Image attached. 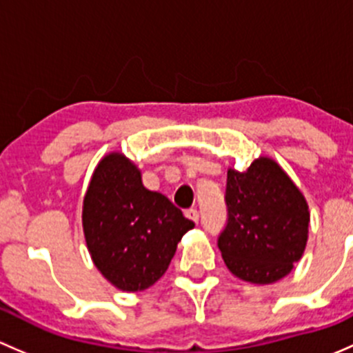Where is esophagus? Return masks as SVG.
<instances>
[{
	"label": "esophagus",
	"mask_w": 353,
	"mask_h": 353,
	"mask_svg": "<svg viewBox=\"0 0 353 353\" xmlns=\"http://www.w3.org/2000/svg\"><path fill=\"white\" fill-rule=\"evenodd\" d=\"M185 216H187V219L194 221V223H199V210L197 209H188L187 212H185Z\"/></svg>",
	"instance_id": "1"
}]
</instances>
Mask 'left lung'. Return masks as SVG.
Segmentation results:
<instances>
[{
	"instance_id": "8db88e82",
	"label": "left lung",
	"mask_w": 353,
	"mask_h": 353,
	"mask_svg": "<svg viewBox=\"0 0 353 353\" xmlns=\"http://www.w3.org/2000/svg\"><path fill=\"white\" fill-rule=\"evenodd\" d=\"M226 205L217 246L231 274L258 285L289 275L306 250L310 207L281 165L260 156L245 172L228 170Z\"/></svg>"
}]
</instances>
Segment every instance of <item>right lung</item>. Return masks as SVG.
<instances>
[{"mask_svg":"<svg viewBox=\"0 0 353 353\" xmlns=\"http://www.w3.org/2000/svg\"><path fill=\"white\" fill-rule=\"evenodd\" d=\"M83 232L100 274L123 292H139L163 277L176 245L195 226L122 152L100 159L83 199Z\"/></svg>","mask_w":353,"mask_h":353,"instance_id":"add662e5","label":"right lung"}]
</instances>
